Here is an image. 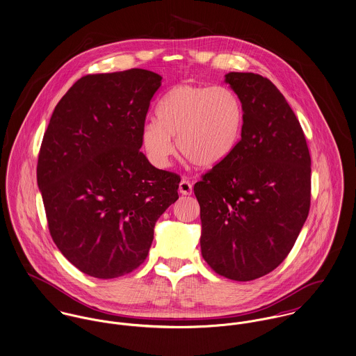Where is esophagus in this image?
Returning <instances> with one entry per match:
<instances>
[{"mask_svg":"<svg viewBox=\"0 0 356 356\" xmlns=\"http://www.w3.org/2000/svg\"><path fill=\"white\" fill-rule=\"evenodd\" d=\"M179 191L183 195H191L193 194V184L187 179H183L179 184Z\"/></svg>","mask_w":356,"mask_h":356,"instance_id":"34e87169","label":"esophagus"}]
</instances>
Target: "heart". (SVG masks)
<instances>
[{
    "label": "heart",
    "instance_id": "obj_1",
    "mask_svg": "<svg viewBox=\"0 0 356 356\" xmlns=\"http://www.w3.org/2000/svg\"><path fill=\"white\" fill-rule=\"evenodd\" d=\"M244 109L227 86L179 84L157 106V119L142 127L140 140L149 159L159 168L169 165L177 149L199 166H214L228 159L238 143Z\"/></svg>",
    "mask_w": 356,
    "mask_h": 356
}]
</instances>
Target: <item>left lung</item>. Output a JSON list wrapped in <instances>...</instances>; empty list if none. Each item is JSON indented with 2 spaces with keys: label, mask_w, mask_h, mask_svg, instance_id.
<instances>
[{
  "label": "left lung",
  "mask_w": 356,
  "mask_h": 356,
  "mask_svg": "<svg viewBox=\"0 0 356 356\" xmlns=\"http://www.w3.org/2000/svg\"><path fill=\"white\" fill-rule=\"evenodd\" d=\"M225 81L244 109L232 154L200 176V250L220 276L251 281L288 257L309 216L312 159L306 136L276 86L258 74Z\"/></svg>",
  "instance_id": "left-lung-1"
}]
</instances>
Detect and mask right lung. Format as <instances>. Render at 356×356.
<instances>
[{
  "instance_id": "obj_1",
  "label": "right lung",
  "mask_w": 356,
  "mask_h": 356,
  "mask_svg": "<svg viewBox=\"0 0 356 356\" xmlns=\"http://www.w3.org/2000/svg\"><path fill=\"white\" fill-rule=\"evenodd\" d=\"M161 79L139 68L83 76L44 131L37 180L49 232L84 275L108 280L139 268L156 221L179 199L180 176L140 152Z\"/></svg>"
}]
</instances>
